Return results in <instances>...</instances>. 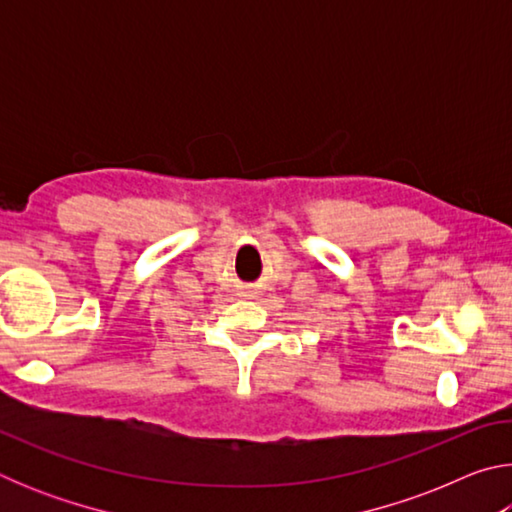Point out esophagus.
Returning a JSON list of instances; mask_svg holds the SVG:
<instances>
[{"label": "esophagus", "mask_w": 512, "mask_h": 512, "mask_svg": "<svg viewBox=\"0 0 512 512\" xmlns=\"http://www.w3.org/2000/svg\"><path fill=\"white\" fill-rule=\"evenodd\" d=\"M244 293H246V296H250V298H255V296H257V291H253V289H246Z\"/></svg>", "instance_id": "esophagus-1"}]
</instances>
